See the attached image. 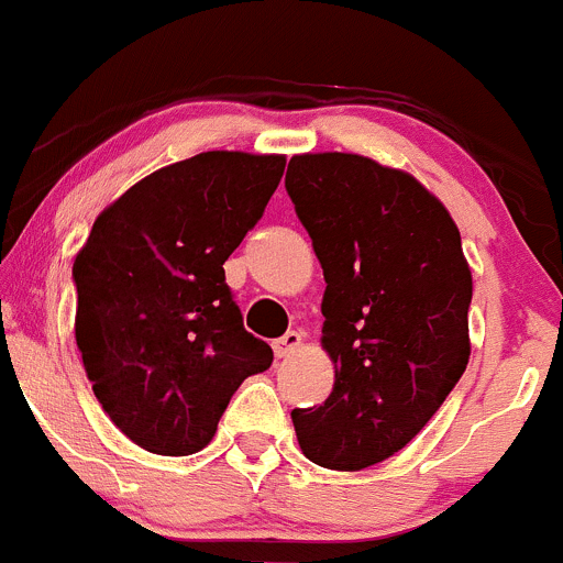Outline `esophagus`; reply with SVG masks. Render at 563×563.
Listing matches in <instances>:
<instances>
[{
    "instance_id": "34e87169",
    "label": "esophagus",
    "mask_w": 563,
    "mask_h": 563,
    "mask_svg": "<svg viewBox=\"0 0 563 563\" xmlns=\"http://www.w3.org/2000/svg\"><path fill=\"white\" fill-rule=\"evenodd\" d=\"M299 345H301V334H299V331H286V334H283L280 340L272 342V351H275L277 358H286V356H291V353L297 351Z\"/></svg>"
}]
</instances>
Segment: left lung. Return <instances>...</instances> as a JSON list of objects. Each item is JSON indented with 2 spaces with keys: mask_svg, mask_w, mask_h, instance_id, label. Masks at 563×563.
<instances>
[{
  "mask_svg": "<svg viewBox=\"0 0 563 563\" xmlns=\"http://www.w3.org/2000/svg\"><path fill=\"white\" fill-rule=\"evenodd\" d=\"M286 191L323 266L329 399L291 412L307 459L340 472L399 453L470 361L472 272L451 212L356 153L288 162Z\"/></svg>",
  "mask_w": 563,
  "mask_h": 563,
  "instance_id": "1",
  "label": "left lung"
}]
</instances>
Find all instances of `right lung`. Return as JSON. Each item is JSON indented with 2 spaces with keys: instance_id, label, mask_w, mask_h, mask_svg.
<instances>
[{
  "instance_id": "right-lung-1",
  "label": "right lung",
  "mask_w": 563,
  "mask_h": 563,
  "mask_svg": "<svg viewBox=\"0 0 563 563\" xmlns=\"http://www.w3.org/2000/svg\"><path fill=\"white\" fill-rule=\"evenodd\" d=\"M286 158L207 151L129 188L73 266L75 340L93 396L132 442L202 451L272 347L242 327L223 264L262 221Z\"/></svg>"
}]
</instances>
